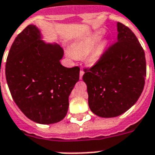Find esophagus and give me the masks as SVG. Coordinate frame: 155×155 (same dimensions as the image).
<instances>
[{
    "instance_id": "34e87169",
    "label": "esophagus",
    "mask_w": 155,
    "mask_h": 155,
    "mask_svg": "<svg viewBox=\"0 0 155 155\" xmlns=\"http://www.w3.org/2000/svg\"><path fill=\"white\" fill-rule=\"evenodd\" d=\"M83 74H84V71H83V70H81L80 71V79L81 80L82 79Z\"/></svg>"
}]
</instances>
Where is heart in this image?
<instances>
[{"instance_id": "1", "label": "heart", "mask_w": 155, "mask_h": 155, "mask_svg": "<svg viewBox=\"0 0 155 155\" xmlns=\"http://www.w3.org/2000/svg\"><path fill=\"white\" fill-rule=\"evenodd\" d=\"M101 35V32H97L85 39L73 44L71 51H67V55L70 57L75 59L83 56L88 53L86 58L87 62L89 64H95L100 60L105 48V45L104 42L98 44L95 47H94L99 41Z\"/></svg>"}]
</instances>
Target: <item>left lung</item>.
<instances>
[{"label":"left lung","instance_id":"obj_1","mask_svg":"<svg viewBox=\"0 0 155 155\" xmlns=\"http://www.w3.org/2000/svg\"><path fill=\"white\" fill-rule=\"evenodd\" d=\"M117 42L91 68L84 69L88 106L102 117L121 115L134 105L145 84L147 66L142 46L128 26L117 22Z\"/></svg>","mask_w":155,"mask_h":155}]
</instances>
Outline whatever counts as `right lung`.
<instances>
[{
    "mask_svg": "<svg viewBox=\"0 0 155 155\" xmlns=\"http://www.w3.org/2000/svg\"><path fill=\"white\" fill-rule=\"evenodd\" d=\"M63 48L43 41L34 25L26 26L10 48L5 65L9 90L21 111L34 122L53 124L67 115L80 68L63 67Z\"/></svg>",
    "mask_w": 155,
    "mask_h": 155,
    "instance_id": "obj_1",
    "label": "right lung"
}]
</instances>
